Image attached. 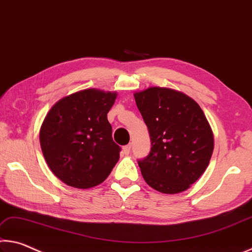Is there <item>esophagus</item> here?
<instances>
[{
    "instance_id": "34e87169",
    "label": "esophagus",
    "mask_w": 252,
    "mask_h": 252,
    "mask_svg": "<svg viewBox=\"0 0 252 252\" xmlns=\"http://www.w3.org/2000/svg\"><path fill=\"white\" fill-rule=\"evenodd\" d=\"M130 144H128V145H125L123 147V152H124V154L125 155H128L129 154V152H130Z\"/></svg>"
}]
</instances>
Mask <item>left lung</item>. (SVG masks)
I'll list each match as a JSON object with an SVG mask.
<instances>
[{"label": "left lung", "mask_w": 252, "mask_h": 252, "mask_svg": "<svg viewBox=\"0 0 252 252\" xmlns=\"http://www.w3.org/2000/svg\"><path fill=\"white\" fill-rule=\"evenodd\" d=\"M151 137V152L138 160L156 191H187L207 170L214 148L211 126L197 102L177 90L150 87L134 94Z\"/></svg>", "instance_id": "1"}]
</instances>
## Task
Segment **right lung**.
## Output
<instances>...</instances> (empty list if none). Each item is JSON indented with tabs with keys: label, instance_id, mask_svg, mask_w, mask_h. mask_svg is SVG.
Masks as SVG:
<instances>
[{
	"label": "right lung",
	"instance_id": "add662e5",
	"mask_svg": "<svg viewBox=\"0 0 252 252\" xmlns=\"http://www.w3.org/2000/svg\"><path fill=\"white\" fill-rule=\"evenodd\" d=\"M117 93L94 88L58 100L40 128V145L49 168L69 187L90 189L108 177L119 159L107 114Z\"/></svg>",
	"mask_w": 252,
	"mask_h": 252
}]
</instances>
